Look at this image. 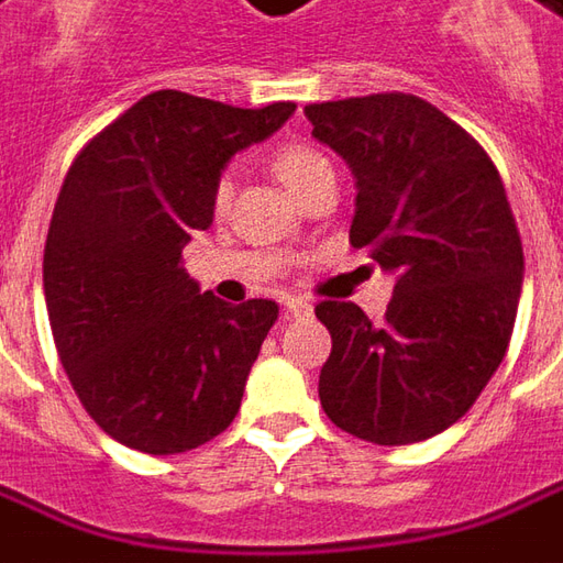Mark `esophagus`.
I'll return each instance as SVG.
<instances>
[{
  "instance_id": "34e87169",
  "label": "esophagus",
  "mask_w": 563,
  "mask_h": 563,
  "mask_svg": "<svg viewBox=\"0 0 563 563\" xmlns=\"http://www.w3.org/2000/svg\"><path fill=\"white\" fill-rule=\"evenodd\" d=\"M283 311H286V317H308V313L313 311V305L308 301V298L289 296L286 301H283Z\"/></svg>"
}]
</instances>
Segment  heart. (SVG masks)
Segmentation results:
<instances>
[{
	"mask_svg": "<svg viewBox=\"0 0 563 563\" xmlns=\"http://www.w3.org/2000/svg\"><path fill=\"white\" fill-rule=\"evenodd\" d=\"M274 175L280 178L283 185L289 187L296 197L308 194L313 185H320L323 178H335L332 172V163L317 151V147H308V144H283L280 151L274 153ZM233 190V175L231 169H224L218 175L216 187H212V206L216 209H224L228 200H231Z\"/></svg>",
	"mask_w": 563,
	"mask_h": 563,
	"instance_id": "heart-1",
	"label": "heart"
}]
</instances>
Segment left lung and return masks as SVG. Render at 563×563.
Segmentation results:
<instances>
[{"instance_id":"obj_1","label":"left lung","mask_w":563,"mask_h":563,"mask_svg":"<svg viewBox=\"0 0 563 563\" xmlns=\"http://www.w3.org/2000/svg\"><path fill=\"white\" fill-rule=\"evenodd\" d=\"M305 113L357 178L351 246L397 274L382 323L354 301L313 308L332 335L323 412L382 446L434 438L472 410L511 342L523 246L506 185L487 151L416 95Z\"/></svg>"}]
</instances>
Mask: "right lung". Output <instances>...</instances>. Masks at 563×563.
Segmentation results:
<instances>
[{
	"instance_id": "right-lung-1",
	"label": "right lung",
	"mask_w": 563,
	"mask_h": 563,
	"mask_svg": "<svg viewBox=\"0 0 563 563\" xmlns=\"http://www.w3.org/2000/svg\"><path fill=\"white\" fill-rule=\"evenodd\" d=\"M292 110V101L243 110L153 91L64 175L42 255L45 308L73 391L113 441L172 456L212 441L240 412L280 308L200 292L181 250L212 224L224 163Z\"/></svg>"
}]
</instances>
